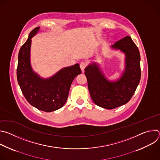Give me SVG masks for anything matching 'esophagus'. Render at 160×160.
I'll return each instance as SVG.
<instances>
[{
	"label": "esophagus",
	"mask_w": 160,
	"mask_h": 160,
	"mask_svg": "<svg viewBox=\"0 0 160 160\" xmlns=\"http://www.w3.org/2000/svg\"><path fill=\"white\" fill-rule=\"evenodd\" d=\"M80 68H81L82 71L83 72L84 70H85V67H86V63L84 62H81L80 64Z\"/></svg>",
	"instance_id": "obj_1"
}]
</instances>
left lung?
Instances as JSON below:
<instances>
[{
	"label": "left lung",
	"instance_id": "8db88e82",
	"mask_svg": "<svg viewBox=\"0 0 160 160\" xmlns=\"http://www.w3.org/2000/svg\"><path fill=\"white\" fill-rule=\"evenodd\" d=\"M111 48L125 54V70L116 81L108 80L99 64L92 62L85 69L88 88L94 102L105 109H114L127 103L138 87L141 75L139 51L131 37L126 36Z\"/></svg>",
	"mask_w": 160,
	"mask_h": 160
}]
</instances>
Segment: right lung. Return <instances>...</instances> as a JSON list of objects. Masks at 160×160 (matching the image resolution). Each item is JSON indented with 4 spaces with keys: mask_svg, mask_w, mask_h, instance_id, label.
I'll use <instances>...</instances> for the list:
<instances>
[{
    "mask_svg": "<svg viewBox=\"0 0 160 160\" xmlns=\"http://www.w3.org/2000/svg\"><path fill=\"white\" fill-rule=\"evenodd\" d=\"M34 28L18 54L17 79L22 94L33 107L51 112L62 108L66 102L71 85L82 73L79 64L62 68L53 76L43 78L35 73L30 62L32 38L39 31Z\"/></svg>",
    "mask_w": 160,
    "mask_h": 160,
    "instance_id": "add662e5",
    "label": "right lung"
}]
</instances>
